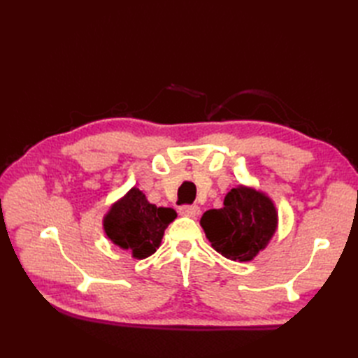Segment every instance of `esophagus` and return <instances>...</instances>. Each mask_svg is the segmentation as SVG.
<instances>
[{"label":"esophagus","mask_w":358,"mask_h":358,"mask_svg":"<svg viewBox=\"0 0 358 358\" xmlns=\"http://www.w3.org/2000/svg\"><path fill=\"white\" fill-rule=\"evenodd\" d=\"M200 212V208L197 204H183L179 208V213L182 216H189V218H194V216H197Z\"/></svg>","instance_id":"obj_1"}]
</instances>
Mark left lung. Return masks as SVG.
Masks as SVG:
<instances>
[{
  "instance_id": "1",
  "label": "left lung",
  "mask_w": 358,
  "mask_h": 358,
  "mask_svg": "<svg viewBox=\"0 0 358 358\" xmlns=\"http://www.w3.org/2000/svg\"><path fill=\"white\" fill-rule=\"evenodd\" d=\"M200 224L216 252L234 262H249L272 239L278 213L263 192L237 187L225 196L224 208L204 212Z\"/></svg>"
}]
</instances>
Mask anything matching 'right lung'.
I'll use <instances>...</instances> for the list:
<instances>
[{"label":"right lung","instance_id":"add662e5","mask_svg":"<svg viewBox=\"0 0 358 358\" xmlns=\"http://www.w3.org/2000/svg\"><path fill=\"white\" fill-rule=\"evenodd\" d=\"M175 218V210L157 208L142 191L133 188L106 215L104 231L115 245L143 259L157 251L164 230Z\"/></svg>","mask_w":358,"mask_h":358}]
</instances>
